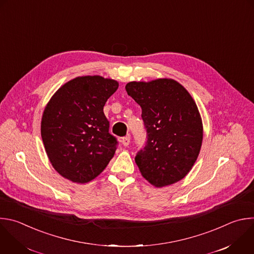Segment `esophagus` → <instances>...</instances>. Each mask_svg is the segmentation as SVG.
Wrapping results in <instances>:
<instances>
[{
  "label": "esophagus",
  "mask_w": 254,
  "mask_h": 254,
  "mask_svg": "<svg viewBox=\"0 0 254 254\" xmlns=\"http://www.w3.org/2000/svg\"><path fill=\"white\" fill-rule=\"evenodd\" d=\"M129 142H130V136L129 135H127V136L122 138V143H123L124 146H127L129 144Z\"/></svg>",
  "instance_id": "34e87169"
}]
</instances>
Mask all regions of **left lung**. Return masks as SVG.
<instances>
[{
  "mask_svg": "<svg viewBox=\"0 0 254 254\" xmlns=\"http://www.w3.org/2000/svg\"><path fill=\"white\" fill-rule=\"evenodd\" d=\"M126 90L141 108L146 144L135 155L141 176L162 188L183 180L200 151L203 127L190 93L172 78L130 81Z\"/></svg>",
  "mask_w": 254,
  "mask_h": 254,
  "instance_id": "left-lung-1",
  "label": "left lung"
}]
</instances>
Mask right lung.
<instances>
[{
    "mask_svg": "<svg viewBox=\"0 0 254 254\" xmlns=\"http://www.w3.org/2000/svg\"><path fill=\"white\" fill-rule=\"evenodd\" d=\"M119 82L101 75L77 76L62 86L45 108L41 134L48 157L64 179L87 184L109 164L117 138L104 114Z\"/></svg>",
    "mask_w": 254,
    "mask_h": 254,
    "instance_id": "obj_1",
    "label": "right lung"
}]
</instances>
